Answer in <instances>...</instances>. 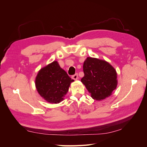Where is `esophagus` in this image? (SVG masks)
Here are the masks:
<instances>
[{"mask_svg": "<svg viewBox=\"0 0 147 147\" xmlns=\"http://www.w3.org/2000/svg\"><path fill=\"white\" fill-rule=\"evenodd\" d=\"M78 74H75V75H72V78L74 80H77V79H78Z\"/></svg>", "mask_w": 147, "mask_h": 147, "instance_id": "34e87169", "label": "esophagus"}]
</instances>
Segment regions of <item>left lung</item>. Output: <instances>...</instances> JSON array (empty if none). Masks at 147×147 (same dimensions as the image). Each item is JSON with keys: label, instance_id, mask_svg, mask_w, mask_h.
I'll list each match as a JSON object with an SVG mask.
<instances>
[{"label": "left lung", "instance_id": "left-lung-1", "mask_svg": "<svg viewBox=\"0 0 147 147\" xmlns=\"http://www.w3.org/2000/svg\"><path fill=\"white\" fill-rule=\"evenodd\" d=\"M84 77L81 82L92 99L100 100L109 97L117 88V74L107 62L88 57L83 64Z\"/></svg>", "mask_w": 147, "mask_h": 147}]
</instances>
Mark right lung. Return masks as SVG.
Wrapping results in <instances>:
<instances>
[{"label": "right lung", "mask_w": 147, "mask_h": 147, "mask_svg": "<svg viewBox=\"0 0 147 147\" xmlns=\"http://www.w3.org/2000/svg\"><path fill=\"white\" fill-rule=\"evenodd\" d=\"M71 79L57 61L44 67L35 78V86L39 94L48 102L59 103L69 91Z\"/></svg>", "instance_id": "add662e5"}]
</instances>
